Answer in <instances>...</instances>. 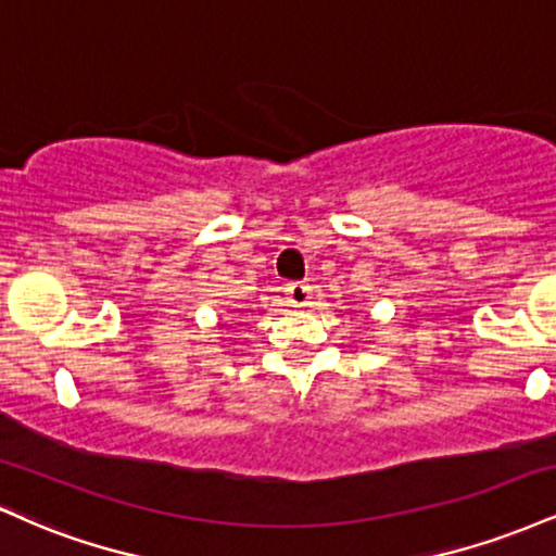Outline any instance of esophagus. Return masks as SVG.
Instances as JSON below:
<instances>
[{
    "mask_svg": "<svg viewBox=\"0 0 556 556\" xmlns=\"http://www.w3.org/2000/svg\"><path fill=\"white\" fill-rule=\"evenodd\" d=\"M287 300H290V303L295 305V308H305V305L311 303V287L308 285H300V282L290 285V287H287Z\"/></svg>",
    "mask_w": 556,
    "mask_h": 556,
    "instance_id": "obj_1",
    "label": "esophagus"
}]
</instances>
